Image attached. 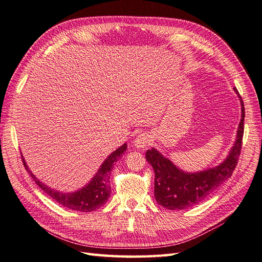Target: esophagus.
Returning a JSON list of instances; mask_svg holds the SVG:
<instances>
[{"mask_svg":"<svg viewBox=\"0 0 262 262\" xmlns=\"http://www.w3.org/2000/svg\"><path fill=\"white\" fill-rule=\"evenodd\" d=\"M150 142H151V138L148 134L143 133V134H139V135L135 138V140H134V146H135L137 149H144L145 147L150 145Z\"/></svg>","mask_w":262,"mask_h":262,"instance_id":"1","label":"esophagus"}]
</instances>
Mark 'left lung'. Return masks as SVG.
<instances>
[{
  "instance_id": "8db88e82",
  "label": "left lung",
  "mask_w": 262,
  "mask_h": 262,
  "mask_svg": "<svg viewBox=\"0 0 262 262\" xmlns=\"http://www.w3.org/2000/svg\"><path fill=\"white\" fill-rule=\"evenodd\" d=\"M233 90L238 94L241 103V119L237 130V139L224 163L214 168L189 173L177 168L158 150L152 148L146 151V160L155 171V198L160 206L170 210L185 209L200 203L231 177L243 146L245 120L243 98L236 89Z\"/></svg>"
}]
</instances>
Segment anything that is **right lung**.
Wrapping results in <instances>:
<instances>
[{
    "mask_svg": "<svg viewBox=\"0 0 262 262\" xmlns=\"http://www.w3.org/2000/svg\"><path fill=\"white\" fill-rule=\"evenodd\" d=\"M126 149L127 145L124 144L115 151L112 152L111 155L105 159V162L100 166V168L98 169L96 175L93 177L90 184H87L82 189L70 193L59 192L39 182V180L29 170V167L26 165L23 156L22 160L25 169L29 171L33 180H34L39 188H41L45 193H48L52 199H54L58 204L69 208V209L82 212H91L102 207L106 203L107 199H108L111 195L110 177L113 170L114 163L117 162L118 158L123 155Z\"/></svg>",
    "mask_w": 262,
    "mask_h": 262,
    "instance_id": "1",
    "label": "right lung"
}]
</instances>
